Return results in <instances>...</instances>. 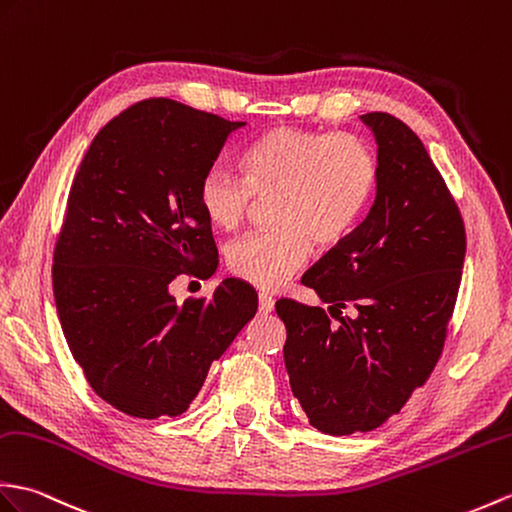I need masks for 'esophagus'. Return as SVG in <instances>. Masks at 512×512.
I'll return each instance as SVG.
<instances>
[{"instance_id": "obj_1", "label": "esophagus", "mask_w": 512, "mask_h": 512, "mask_svg": "<svg viewBox=\"0 0 512 512\" xmlns=\"http://www.w3.org/2000/svg\"><path fill=\"white\" fill-rule=\"evenodd\" d=\"M272 310H275V299H272L270 294L261 292V294H259V312H261V314H270Z\"/></svg>"}]
</instances>
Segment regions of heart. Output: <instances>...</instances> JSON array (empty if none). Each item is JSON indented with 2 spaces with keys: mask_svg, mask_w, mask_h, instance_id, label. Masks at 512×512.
Masks as SVG:
<instances>
[{
  "mask_svg": "<svg viewBox=\"0 0 512 512\" xmlns=\"http://www.w3.org/2000/svg\"><path fill=\"white\" fill-rule=\"evenodd\" d=\"M244 176L213 165L200 176L198 205L213 227H240L255 198H271L270 231L235 240L227 264L235 277L275 290L305 266L312 240L336 246L371 207L379 181L373 146L355 133L277 126L259 135L240 157Z\"/></svg>",
  "mask_w": 512,
  "mask_h": 512,
  "instance_id": "1",
  "label": "heart"
}]
</instances>
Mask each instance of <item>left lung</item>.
<instances>
[{"label": "left lung", "mask_w": 512, "mask_h": 512, "mask_svg": "<svg viewBox=\"0 0 512 512\" xmlns=\"http://www.w3.org/2000/svg\"><path fill=\"white\" fill-rule=\"evenodd\" d=\"M360 120L377 141L375 202L303 277L332 316L292 299L275 305L288 331L283 360L294 397L331 436L375 430L427 382L467 251L460 209L421 139L388 113Z\"/></svg>", "instance_id": "8db88e82"}]
</instances>
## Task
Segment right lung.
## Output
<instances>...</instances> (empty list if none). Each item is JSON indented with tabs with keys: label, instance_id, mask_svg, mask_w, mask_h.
<instances>
[{
	"label": "right lung",
	"instance_id": "add662e5",
	"mask_svg": "<svg viewBox=\"0 0 512 512\" xmlns=\"http://www.w3.org/2000/svg\"><path fill=\"white\" fill-rule=\"evenodd\" d=\"M244 122L168 98L106 124L69 189L54 246L56 312L95 395L128 417L183 414L211 362L257 312V292L224 279L178 305L170 283L218 266L198 183Z\"/></svg>",
	"mask_w": 512,
	"mask_h": 512
}]
</instances>
